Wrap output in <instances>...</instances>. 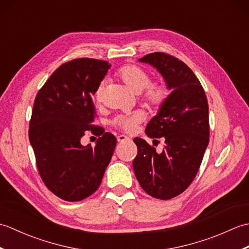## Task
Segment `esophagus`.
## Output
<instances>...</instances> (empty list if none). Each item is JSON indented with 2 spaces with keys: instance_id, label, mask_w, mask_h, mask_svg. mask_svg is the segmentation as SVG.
Instances as JSON below:
<instances>
[{
  "instance_id": "esophagus-1",
  "label": "esophagus",
  "mask_w": 249,
  "mask_h": 249,
  "mask_svg": "<svg viewBox=\"0 0 249 249\" xmlns=\"http://www.w3.org/2000/svg\"><path fill=\"white\" fill-rule=\"evenodd\" d=\"M127 140H129V138H128L127 136H125V135L118 136V141L119 142H124V141H127Z\"/></svg>"
}]
</instances>
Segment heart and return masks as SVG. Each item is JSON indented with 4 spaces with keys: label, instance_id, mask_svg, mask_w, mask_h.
Segmentation results:
<instances>
[{
    "label": "heart",
    "instance_id": "obj_1",
    "mask_svg": "<svg viewBox=\"0 0 249 249\" xmlns=\"http://www.w3.org/2000/svg\"><path fill=\"white\" fill-rule=\"evenodd\" d=\"M118 76L126 86L135 93H141L143 90V99L151 105H161L169 96V89L165 83H151L150 75L143 68L137 65H126L119 70ZM105 82H102L95 92V98L102 102L104 95ZM142 120L139 112L120 115L114 120V124L126 131H133L136 126Z\"/></svg>",
    "mask_w": 249,
    "mask_h": 249
}]
</instances>
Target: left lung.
Segmentation results:
<instances>
[{
    "mask_svg": "<svg viewBox=\"0 0 249 249\" xmlns=\"http://www.w3.org/2000/svg\"><path fill=\"white\" fill-rule=\"evenodd\" d=\"M138 61L154 67L171 92L145 128L150 138H165V149L157 153L135 138L138 154L133 167L146 194L168 200L183 193L199 170L209 144V105L198 78L177 57L154 52Z\"/></svg>",
    "mask_w": 249,
    "mask_h": 249,
    "instance_id": "1",
    "label": "left lung"
}]
</instances>
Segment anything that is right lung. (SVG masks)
Masks as SVG:
<instances>
[{
  "label": "right lung",
  "mask_w": 249,
  "mask_h": 249,
  "mask_svg": "<svg viewBox=\"0 0 249 249\" xmlns=\"http://www.w3.org/2000/svg\"><path fill=\"white\" fill-rule=\"evenodd\" d=\"M110 67L108 62L94 59L65 63L35 98L30 142L44 183L63 200L80 201L96 192L112 157L115 137L91 125L92 97ZM87 130L102 136L93 148L80 142Z\"/></svg>",
  "instance_id": "1"
}]
</instances>
